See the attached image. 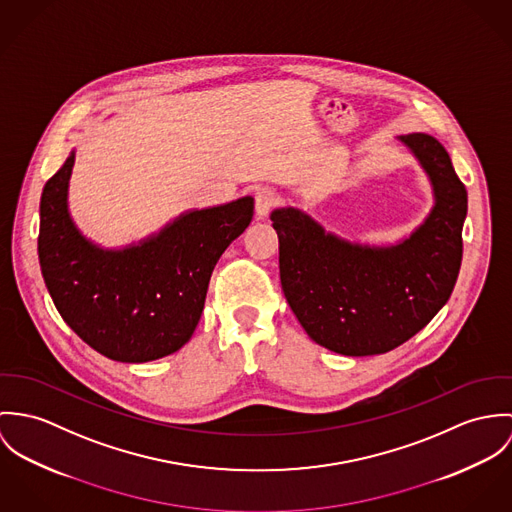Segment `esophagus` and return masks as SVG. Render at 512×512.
<instances>
[{"label": "esophagus", "mask_w": 512, "mask_h": 512, "mask_svg": "<svg viewBox=\"0 0 512 512\" xmlns=\"http://www.w3.org/2000/svg\"><path fill=\"white\" fill-rule=\"evenodd\" d=\"M279 202V194L265 186V188H259L257 194H255V210H257V216L259 218H267L271 214V210L277 206Z\"/></svg>", "instance_id": "obj_1"}]
</instances>
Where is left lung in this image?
Instances as JSON below:
<instances>
[{
  "label": "left lung",
  "instance_id": "8db88e82",
  "mask_svg": "<svg viewBox=\"0 0 512 512\" xmlns=\"http://www.w3.org/2000/svg\"><path fill=\"white\" fill-rule=\"evenodd\" d=\"M428 174L434 206L397 245H361L328 233L298 208L271 214L288 306L318 345L365 357L418 334L454 290L467 216V190L438 139L400 135Z\"/></svg>",
  "mask_w": 512,
  "mask_h": 512
}]
</instances>
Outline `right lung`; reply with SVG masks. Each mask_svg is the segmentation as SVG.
Wrapping results in <instances>:
<instances>
[{
    "instance_id": "1",
    "label": "right lung",
    "mask_w": 512,
    "mask_h": 512,
    "mask_svg": "<svg viewBox=\"0 0 512 512\" xmlns=\"http://www.w3.org/2000/svg\"><path fill=\"white\" fill-rule=\"evenodd\" d=\"M72 167L74 151L41 196L39 263L58 314L114 361L171 355L192 338L218 259L253 220V198L186 212L137 245L104 249L70 218Z\"/></svg>"
}]
</instances>
